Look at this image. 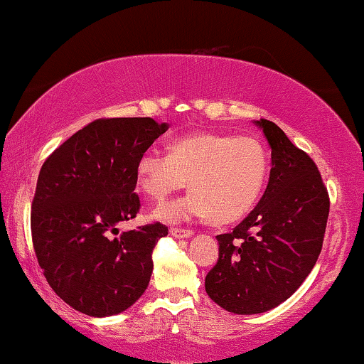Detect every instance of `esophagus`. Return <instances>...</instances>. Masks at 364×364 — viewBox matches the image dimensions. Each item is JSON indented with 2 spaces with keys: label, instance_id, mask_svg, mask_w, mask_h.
<instances>
[{
  "label": "esophagus",
  "instance_id": "1",
  "mask_svg": "<svg viewBox=\"0 0 364 364\" xmlns=\"http://www.w3.org/2000/svg\"><path fill=\"white\" fill-rule=\"evenodd\" d=\"M170 234L176 239H186L194 234L193 230H184V228H170Z\"/></svg>",
  "mask_w": 364,
  "mask_h": 364
}]
</instances>
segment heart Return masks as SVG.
<instances>
[{
    "label": "heart",
    "instance_id": "b5f03b06",
    "mask_svg": "<svg viewBox=\"0 0 364 364\" xmlns=\"http://www.w3.org/2000/svg\"><path fill=\"white\" fill-rule=\"evenodd\" d=\"M268 154L254 136L199 132L178 138L170 154L151 147L136 162L139 188L151 200L162 202L186 186L188 196L156 208L154 217L180 223L213 217L218 223L239 220L262 194Z\"/></svg>",
    "mask_w": 364,
    "mask_h": 364
}]
</instances>
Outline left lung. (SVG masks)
I'll return each mask as SVG.
<instances>
[{"label": "left lung", "mask_w": 364, "mask_h": 364, "mask_svg": "<svg viewBox=\"0 0 364 364\" xmlns=\"http://www.w3.org/2000/svg\"><path fill=\"white\" fill-rule=\"evenodd\" d=\"M271 147L268 186L257 207L220 234L218 262L205 276L215 304L236 315H257L287 300L321 254L329 194L316 164L276 123L260 119Z\"/></svg>", "instance_id": "8db88e82"}]
</instances>
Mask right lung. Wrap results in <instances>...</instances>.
<instances>
[{
	"mask_svg": "<svg viewBox=\"0 0 364 364\" xmlns=\"http://www.w3.org/2000/svg\"><path fill=\"white\" fill-rule=\"evenodd\" d=\"M167 123L97 119L64 141L40 170L30 213L40 268L60 299L88 316L125 311L144 294L162 223L119 232L136 217V162ZM117 233V237H112Z\"/></svg>",
	"mask_w": 364,
	"mask_h": 364,
	"instance_id": "add662e5",
	"label": "right lung"
}]
</instances>
